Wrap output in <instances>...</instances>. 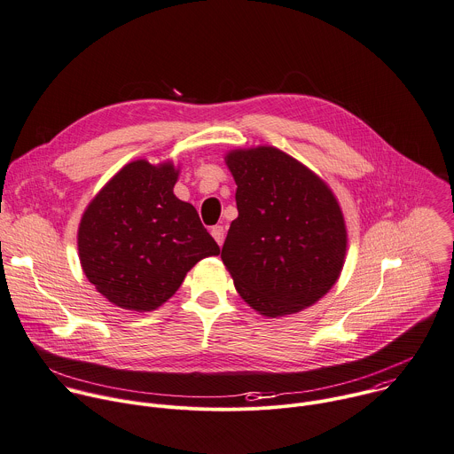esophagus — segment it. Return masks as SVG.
Listing matches in <instances>:
<instances>
[{
  "label": "esophagus",
  "instance_id": "esophagus-1",
  "mask_svg": "<svg viewBox=\"0 0 454 454\" xmlns=\"http://www.w3.org/2000/svg\"><path fill=\"white\" fill-rule=\"evenodd\" d=\"M210 233H212V237L215 239V242L219 244V246H223V242H224V228L223 226H214L212 230H210Z\"/></svg>",
  "mask_w": 454,
  "mask_h": 454
}]
</instances>
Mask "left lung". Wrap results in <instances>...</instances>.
I'll return each instance as SVG.
<instances>
[{"label":"left lung","instance_id":"obj_1","mask_svg":"<svg viewBox=\"0 0 454 454\" xmlns=\"http://www.w3.org/2000/svg\"><path fill=\"white\" fill-rule=\"evenodd\" d=\"M226 164L237 184L239 217L221 258L256 312L279 317L319 301L346 256V224L328 185L269 145L235 149Z\"/></svg>","mask_w":454,"mask_h":454}]
</instances>
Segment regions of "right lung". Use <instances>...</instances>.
Returning <instances> with one entry per match:
<instances>
[{"label":"right lung","instance_id":"obj_1","mask_svg":"<svg viewBox=\"0 0 454 454\" xmlns=\"http://www.w3.org/2000/svg\"><path fill=\"white\" fill-rule=\"evenodd\" d=\"M178 171L145 160L124 166L87 207L80 262L110 303L149 312L180 288L185 274L219 246L196 208L175 194Z\"/></svg>","mask_w":454,"mask_h":454}]
</instances>
